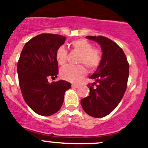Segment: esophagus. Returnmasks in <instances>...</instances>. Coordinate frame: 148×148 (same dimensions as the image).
Instances as JSON below:
<instances>
[{
    "mask_svg": "<svg viewBox=\"0 0 148 148\" xmlns=\"http://www.w3.org/2000/svg\"><path fill=\"white\" fill-rule=\"evenodd\" d=\"M71 87H74V88H77V87H79V84H71Z\"/></svg>",
    "mask_w": 148,
    "mask_h": 148,
    "instance_id": "obj_1",
    "label": "esophagus"
}]
</instances>
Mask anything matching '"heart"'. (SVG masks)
<instances>
[{
	"instance_id": "1",
	"label": "heart",
	"mask_w": 148,
	"mask_h": 148,
	"mask_svg": "<svg viewBox=\"0 0 148 148\" xmlns=\"http://www.w3.org/2000/svg\"><path fill=\"white\" fill-rule=\"evenodd\" d=\"M73 49L80 53L79 64H83L90 70L93 71L101 62V51L98 48H92L91 43L86 40L80 39L73 41L71 43ZM67 53L64 47H60L56 53V58L58 64L64 65L66 62ZM87 73V69L83 65L66 66L60 70V74L63 79L71 82H77L82 78Z\"/></svg>"
}]
</instances>
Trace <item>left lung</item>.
<instances>
[{"label": "left lung", "instance_id": "8db88e82", "mask_svg": "<svg viewBox=\"0 0 148 148\" xmlns=\"http://www.w3.org/2000/svg\"><path fill=\"white\" fill-rule=\"evenodd\" d=\"M86 38L97 42L103 53L98 68L90 77L95 82L90 86L89 96L82 99L81 105L88 115L102 118L112 112L122 99L130 66L123 50L114 41L103 36Z\"/></svg>", "mask_w": 148, "mask_h": 148}]
</instances>
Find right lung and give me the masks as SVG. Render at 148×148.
Returning <instances> with one entry per match:
<instances>
[{"label": "right lung", "instance_id": "right-lung-1", "mask_svg": "<svg viewBox=\"0 0 148 148\" xmlns=\"http://www.w3.org/2000/svg\"><path fill=\"white\" fill-rule=\"evenodd\" d=\"M66 37L43 33L24 45L17 64L21 94L29 107L36 114L48 116L58 112L64 103L65 92L71 83L59 80L49 83V77L58 72L56 53Z\"/></svg>", "mask_w": 148, "mask_h": 148}]
</instances>
